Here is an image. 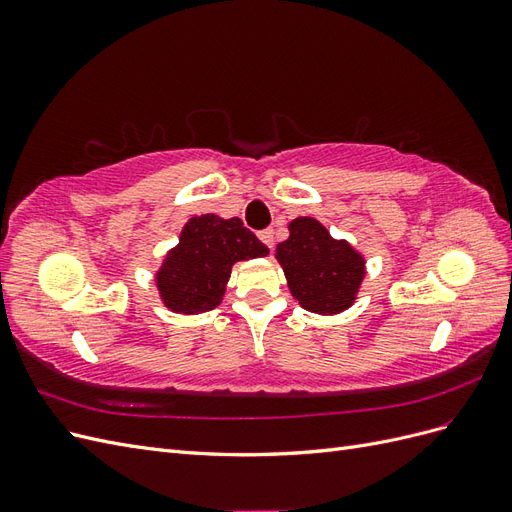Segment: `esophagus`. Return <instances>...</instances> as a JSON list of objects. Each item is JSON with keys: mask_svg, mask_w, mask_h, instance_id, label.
I'll return each instance as SVG.
<instances>
[{"mask_svg": "<svg viewBox=\"0 0 512 512\" xmlns=\"http://www.w3.org/2000/svg\"><path fill=\"white\" fill-rule=\"evenodd\" d=\"M258 237H260V241L265 243L267 247H273V245H275V232H273V228L260 230V232H258Z\"/></svg>", "mask_w": 512, "mask_h": 512, "instance_id": "34e87169", "label": "esophagus"}]
</instances>
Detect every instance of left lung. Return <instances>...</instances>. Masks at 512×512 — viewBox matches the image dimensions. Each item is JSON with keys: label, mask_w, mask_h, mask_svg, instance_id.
I'll return each mask as SVG.
<instances>
[{"label": "left lung", "mask_w": 512, "mask_h": 512, "mask_svg": "<svg viewBox=\"0 0 512 512\" xmlns=\"http://www.w3.org/2000/svg\"><path fill=\"white\" fill-rule=\"evenodd\" d=\"M288 230L290 237L277 245L275 256L292 297L316 314H337L350 307L365 273L363 258L312 218H297Z\"/></svg>", "instance_id": "1"}]
</instances>
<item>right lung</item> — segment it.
Masks as SVG:
<instances>
[{"label":"right lung","mask_w":512,"mask_h":512,"mask_svg":"<svg viewBox=\"0 0 512 512\" xmlns=\"http://www.w3.org/2000/svg\"><path fill=\"white\" fill-rule=\"evenodd\" d=\"M267 254L269 247L239 218H192L158 273L162 301L179 314L209 312L222 301L232 265Z\"/></svg>","instance_id":"1"}]
</instances>
